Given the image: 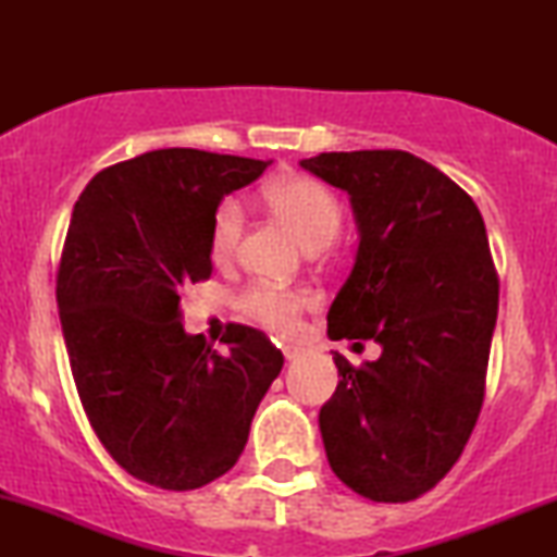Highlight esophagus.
I'll use <instances>...</instances> for the list:
<instances>
[{
  "label": "esophagus",
  "mask_w": 557,
  "mask_h": 557,
  "mask_svg": "<svg viewBox=\"0 0 557 557\" xmlns=\"http://www.w3.org/2000/svg\"><path fill=\"white\" fill-rule=\"evenodd\" d=\"M301 355V347H296V345H286L284 347V357L286 360H296V357Z\"/></svg>",
  "instance_id": "obj_1"
}]
</instances>
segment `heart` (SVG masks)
<instances>
[{
  "instance_id": "1",
  "label": "heart",
  "mask_w": 557,
  "mask_h": 557,
  "mask_svg": "<svg viewBox=\"0 0 557 557\" xmlns=\"http://www.w3.org/2000/svg\"><path fill=\"white\" fill-rule=\"evenodd\" d=\"M265 202L292 227L307 248L330 246L342 225V205L330 187L311 177H284L265 187ZM243 235V208L238 200L220 202L212 218L210 253L218 263L231 261ZM314 304L304 288L256 284L240 294L238 307L253 322L276 332H292L301 311Z\"/></svg>"
}]
</instances>
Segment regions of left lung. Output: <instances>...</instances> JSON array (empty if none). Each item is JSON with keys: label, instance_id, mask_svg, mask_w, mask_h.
<instances>
[{"label": "left lung", "instance_id": "obj_1", "mask_svg": "<svg viewBox=\"0 0 557 557\" xmlns=\"http://www.w3.org/2000/svg\"><path fill=\"white\" fill-rule=\"evenodd\" d=\"M301 166L352 205L360 246L326 324L375 339V362L334 352L319 410L330 467L372 502H410L459 459L484 400L499 281L482 212L436 166L400 149L330 151Z\"/></svg>", "mask_w": 557, "mask_h": 557}]
</instances>
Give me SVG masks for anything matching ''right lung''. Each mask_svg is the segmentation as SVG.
I'll use <instances>...</instances> for the list:
<instances>
[{
    "instance_id": "1",
    "label": "right lung",
    "mask_w": 557,
    "mask_h": 557,
    "mask_svg": "<svg viewBox=\"0 0 557 557\" xmlns=\"http://www.w3.org/2000/svg\"><path fill=\"white\" fill-rule=\"evenodd\" d=\"M269 164L157 149L98 172L73 208L55 296L75 387L113 461L159 490L231 471L284 368L253 326L227 324L225 355L182 326L220 202Z\"/></svg>"
}]
</instances>
